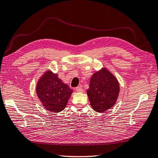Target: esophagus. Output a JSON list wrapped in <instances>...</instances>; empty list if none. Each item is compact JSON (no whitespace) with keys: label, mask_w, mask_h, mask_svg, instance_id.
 <instances>
[{"label":"esophagus","mask_w":158,"mask_h":158,"mask_svg":"<svg viewBox=\"0 0 158 158\" xmlns=\"http://www.w3.org/2000/svg\"><path fill=\"white\" fill-rule=\"evenodd\" d=\"M75 89H76V91L78 92H83V89L81 88V87H77Z\"/></svg>","instance_id":"34e87169"}]
</instances>
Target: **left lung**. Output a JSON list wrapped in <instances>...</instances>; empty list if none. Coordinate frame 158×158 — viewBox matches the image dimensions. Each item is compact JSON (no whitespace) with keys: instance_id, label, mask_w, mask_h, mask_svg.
Returning a JSON list of instances; mask_svg holds the SVG:
<instances>
[{"instance_id":"obj_1","label":"left lung","mask_w":158,"mask_h":158,"mask_svg":"<svg viewBox=\"0 0 158 158\" xmlns=\"http://www.w3.org/2000/svg\"><path fill=\"white\" fill-rule=\"evenodd\" d=\"M119 89L117 78L107 69L94 73L87 90L92 109L96 112H104L111 108L115 105Z\"/></svg>"}]
</instances>
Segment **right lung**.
Here are the masks:
<instances>
[{
  "label": "right lung",
  "instance_id": "obj_1",
  "mask_svg": "<svg viewBox=\"0 0 158 158\" xmlns=\"http://www.w3.org/2000/svg\"><path fill=\"white\" fill-rule=\"evenodd\" d=\"M36 92L46 110L59 113L64 109L73 90L58 78V74L48 70L38 80Z\"/></svg>",
  "mask_w": 158,
  "mask_h": 158
}]
</instances>
